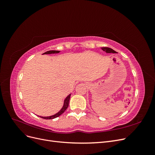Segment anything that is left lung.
Segmentation results:
<instances>
[{
	"mask_svg": "<svg viewBox=\"0 0 155 155\" xmlns=\"http://www.w3.org/2000/svg\"><path fill=\"white\" fill-rule=\"evenodd\" d=\"M101 49H102V50L105 51V52H107V53H116V51H114V50H112V48H108V47H102Z\"/></svg>",
	"mask_w": 155,
	"mask_h": 155,
	"instance_id": "obj_1",
	"label": "left lung"
}]
</instances>
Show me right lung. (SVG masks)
<instances>
[{
	"label": "right lung",
	"mask_w": 155,
	"mask_h": 155,
	"mask_svg": "<svg viewBox=\"0 0 155 155\" xmlns=\"http://www.w3.org/2000/svg\"><path fill=\"white\" fill-rule=\"evenodd\" d=\"M60 51H58V50H50V51H47L45 52L43 54H58L59 53ZM70 95L71 94H69L67 97L66 99L64 100V105L63 107H62V109L60 110V111H59L58 113H56L54 115L52 116H46V117H43V116H40L41 118H44V119H46V120H51V119H54L57 118V117L59 116L60 115H61L63 112L67 110V109L68 107V104H69V100H70Z\"/></svg>",
	"instance_id": "1"
}]
</instances>
